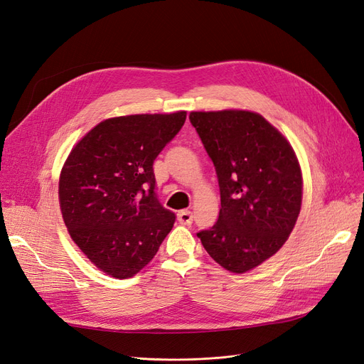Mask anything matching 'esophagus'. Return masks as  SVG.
I'll list each match as a JSON object with an SVG mask.
<instances>
[{
  "label": "esophagus",
  "instance_id": "34e87169",
  "mask_svg": "<svg viewBox=\"0 0 364 364\" xmlns=\"http://www.w3.org/2000/svg\"><path fill=\"white\" fill-rule=\"evenodd\" d=\"M178 220L181 224H185V225H190L193 223V214L190 210H181L178 214Z\"/></svg>",
  "mask_w": 364,
  "mask_h": 364
}]
</instances>
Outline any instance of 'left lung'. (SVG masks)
I'll use <instances>...</instances> for the list:
<instances>
[{
	"label": "left lung",
	"mask_w": 364,
	"mask_h": 364,
	"mask_svg": "<svg viewBox=\"0 0 364 364\" xmlns=\"http://www.w3.org/2000/svg\"><path fill=\"white\" fill-rule=\"evenodd\" d=\"M190 122L214 162L221 209L198 232L230 272L256 268L282 248L301 209L303 178L292 146L257 112L194 111Z\"/></svg>",
	"instance_id": "obj_1"
}]
</instances>
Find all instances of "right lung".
<instances>
[{"label":"right lung","mask_w":364,"mask_h":364,"mask_svg":"<svg viewBox=\"0 0 364 364\" xmlns=\"http://www.w3.org/2000/svg\"><path fill=\"white\" fill-rule=\"evenodd\" d=\"M186 111L101 122L72 149L58 198L73 242L95 265L128 279L154 259L176 215L159 203L154 161Z\"/></svg>","instance_id":"right-lung-1"}]
</instances>
